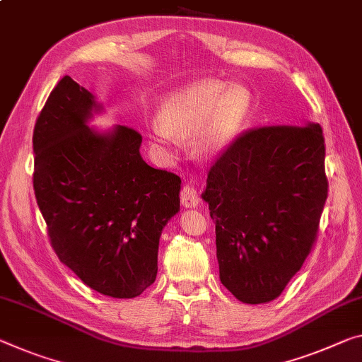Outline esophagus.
Returning a JSON list of instances; mask_svg holds the SVG:
<instances>
[{
  "instance_id": "34e87169",
  "label": "esophagus",
  "mask_w": 362,
  "mask_h": 362,
  "mask_svg": "<svg viewBox=\"0 0 362 362\" xmlns=\"http://www.w3.org/2000/svg\"><path fill=\"white\" fill-rule=\"evenodd\" d=\"M180 202L182 206H185V208H194L199 203V197H198V192L194 190L192 185H183L182 190H180Z\"/></svg>"
}]
</instances>
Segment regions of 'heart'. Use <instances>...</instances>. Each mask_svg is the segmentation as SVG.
<instances>
[{
    "instance_id": "obj_1",
    "label": "heart",
    "mask_w": 362,
    "mask_h": 362,
    "mask_svg": "<svg viewBox=\"0 0 362 362\" xmlns=\"http://www.w3.org/2000/svg\"><path fill=\"white\" fill-rule=\"evenodd\" d=\"M251 106L253 96L243 85L228 87L222 80H199L169 96L151 132L160 145L170 146L175 136H190L202 130L193 145L194 153L212 158L237 139Z\"/></svg>"
}]
</instances>
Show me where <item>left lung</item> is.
I'll use <instances>...</instances> for the list:
<instances>
[{"mask_svg": "<svg viewBox=\"0 0 362 362\" xmlns=\"http://www.w3.org/2000/svg\"><path fill=\"white\" fill-rule=\"evenodd\" d=\"M329 182L319 124L245 130L208 172L222 285L248 305L280 296L317 240Z\"/></svg>", "mask_w": 362, "mask_h": 362, "instance_id": "obj_1", "label": "left lung"}]
</instances>
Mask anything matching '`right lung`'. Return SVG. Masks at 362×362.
<instances>
[{"mask_svg": "<svg viewBox=\"0 0 362 362\" xmlns=\"http://www.w3.org/2000/svg\"><path fill=\"white\" fill-rule=\"evenodd\" d=\"M93 95L64 76L33 129V190L62 264L101 295L135 298L158 274L160 232L180 208V177L140 156L127 125L96 134Z\"/></svg>", "mask_w": 362, "mask_h": 362, "instance_id": "add662e5", "label": "right lung"}]
</instances>
